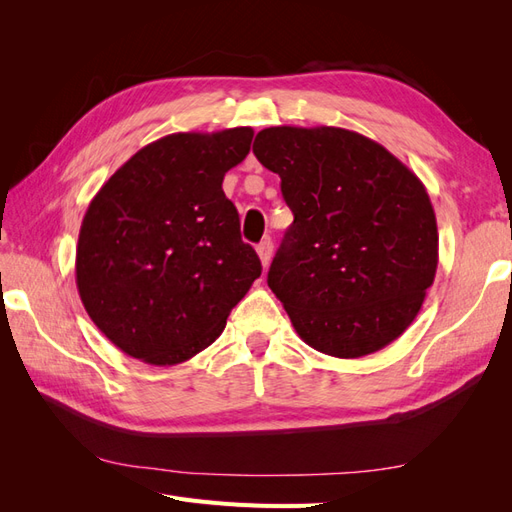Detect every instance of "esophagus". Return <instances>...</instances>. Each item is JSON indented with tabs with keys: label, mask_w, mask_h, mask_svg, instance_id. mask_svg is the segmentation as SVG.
Segmentation results:
<instances>
[{
	"label": "esophagus",
	"mask_w": 512,
	"mask_h": 512,
	"mask_svg": "<svg viewBox=\"0 0 512 512\" xmlns=\"http://www.w3.org/2000/svg\"><path fill=\"white\" fill-rule=\"evenodd\" d=\"M256 252H258V258H260V262H262V267L267 269L269 262H271V256H273V241H271V239L260 241L258 247H256Z\"/></svg>",
	"instance_id": "1"
}]
</instances>
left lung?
I'll return each instance as SVG.
<instances>
[{"instance_id": "left-lung-1", "label": "left lung", "mask_w": 512, "mask_h": 512, "mask_svg": "<svg viewBox=\"0 0 512 512\" xmlns=\"http://www.w3.org/2000/svg\"><path fill=\"white\" fill-rule=\"evenodd\" d=\"M254 156L280 175L294 215L267 280L294 331L337 359L389 346L438 269L421 179L380 143L333 126L265 128Z\"/></svg>"}]
</instances>
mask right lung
I'll return each instance as SVG.
<instances>
[{
  "label": "right lung",
  "mask_w": 512,
  "mask_h": 512,
  "mask_svg": "<svg viewBox=\"0 0 512 512\" xmlns=\"http://www.w3.org/2000/svg\"><path fill=\"white\" fill-rule=\"evenodd\" d=\"M252 128L177 132L149 143L91 200L76 245V288L111 342L149 365L211 346L260 277L241 241L224 175L250 153Z\"/></svg>",
  "instance_id": "1"
}]
</instances>
